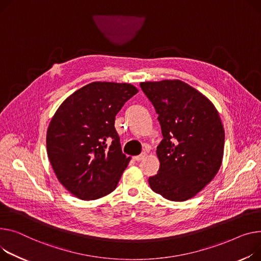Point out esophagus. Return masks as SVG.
<instances>
[{"mask_svg": "<svg viewBox=\"0 0 261 261\" xmlns=\"http://www.w3.org/2000/svg\"><path fill=\"white\" fill-rule=\"evenodd\" d=\"M146 153L145 152H143L142 154H140V155H136V156H133V160L134 161H136V162H140V161H142V160H144L145 158H146Z\"/></svg>", "mask_w": 261, "mask_h": 261, "instance_id": "obj_1", "label": "esophagus"}]
</instances>
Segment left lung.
Instances as JSON below:
<instances>
[{"label": "left lung", "mask_w": 261, "mask_h": 261, "mask_svg": "<svg viewBox=\"0 0 261 261\" xmlns=\"http://www.w3.org/2000/svg\"><path fill=\"white\" fill-rule=\"evenodd\" d=\"M159 114L161 166L149 177L155 193L172 201L194 197L221 166L224 129L218 111L202 93L179 80L141 83Z\"/></svg>", "instance_id": "1"}]
</instances>
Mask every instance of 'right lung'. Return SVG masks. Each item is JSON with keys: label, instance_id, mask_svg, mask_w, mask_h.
<instances>
[{"label": "right lung", "instance_id": "obj_1", "mask_svg": "<svg viewBox=\"0 0 261 261\" xmlns=\"http://www.w3.org/2000/svg\"><path fill=\"white\" fill-rule=\"evenodd\" d=\"M137 92L127 83L93 82L68 96L51 118L48 159L59 181L77 198L97 199L116 188L131 158L121 152L115 115Z\"/></svg>", "mask_w": 261, "mask_h": 261}]
</instances>
